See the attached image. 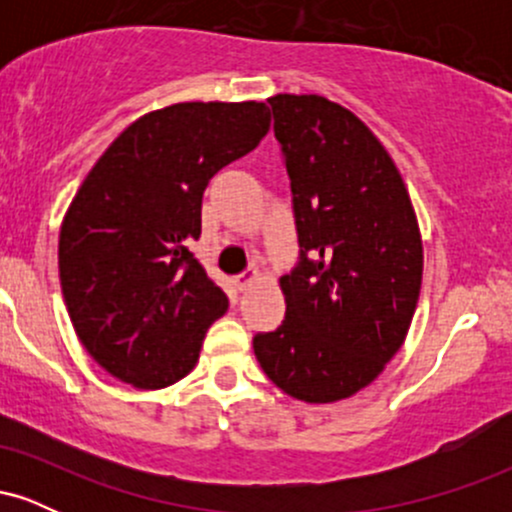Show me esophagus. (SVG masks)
<instances>
[{"label":"esophagus","mask_w":512,"mask_h":512,"mask_svg":"<svg viewBox=\"0 0 512 512\" xmlns=\"http://www.w3.org/2000/svg\"><path fill=\"white\" fill-rule=\"evenodd\" d=\"M257 279H260V272H257V269H248V272H243V274L236 276V286H238L240 291H245V289H248V286L255 284Z\"/></svg>","instance_id":"esophagus-1"}]
</instances>
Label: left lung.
Segmentation results:
<instances>
[{"label":"left lung","instance_id":"1","mask_svg":"<svg viewBox=\"0 0 512 512\" xmlns=\"http://www.w3.org/2000/svg\"><path fill=\"white\" fill-rule=\"evenodd\" d=\"M301 264L281 276L286 317L252 349L293 399L332 404L383 373L407 339L424 240L402 175L366 122L317 93L269 98Z\"/></svg>","mask_w":512,"mask_h":512}]
</instances>
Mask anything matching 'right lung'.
<instances>
[{"label":"right lung","mask_w":512,"mask_h":512,"mask_svg":"<svg viewBox=\"0 0 512 512\" xmlns=\"http://www.w3.org/2000/svg\"><path fill=\"white\" fill-rule=\"evenodd\" d=\"M272 125L267 103L192 101L134 120L98 158L60 228V281L76 337L98 366L161 390L197 366L228 298L187 245L209 180Z\"/></svg>","instance_id":"obj_1"}]
</instances>
